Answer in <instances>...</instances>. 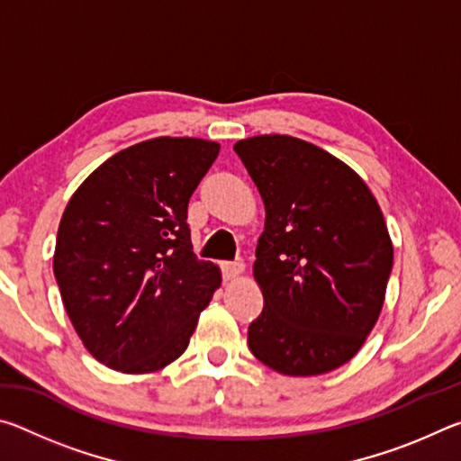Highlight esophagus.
I'll list each match as a JSON object with an SVG mask.
<instances>
[{"label": "esophagus", "mask_w": 461, "mask_h": 461, "mask_svg": "<svg viewBox=\"0 0 461 461\" xmlns=\"http://www.w3.org/2000/svg\"><path fill=\"white\" fill-rule=\"evenodd\" d=\"M241 272H244V262L236 260V262H223L221 264V275L223 280H236Z\"/></svg>", "instance_id": "34e87169"}]
</instances>
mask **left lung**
I'll list each match as a JSON object with an SVG mask.
<instances>
[{"label": "left lung", "mask_w": 461, "mask_h": 461, "mask_svg": "<svg viewBox=\"0 0 461 461\" xmlns=\"http://www.w3.org/2000/svg\"><path fill=\"white\" fill-rule=\"evenodd\" d=\"M233 150L267 209L254 278L264 309L248 346L286 376H317L352 360L376 325L393 241L352 168L293 136H254Z\"/></svg>", "instance_id": "8db88e82"}]
</instances>
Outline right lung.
Instances as JSON below:
<instances>
[{
  "instance_id": "1",
  "label": "right lung",
  "mask_w": 461,
  "mask_h": 461,
  "mask_svg": "<svg viewBox=\"0 0 461 461\" xmlns=\"http://www.w3.org/2000/svg\"><path fill=\"white\" fill-rule=\"evenodd\" d=\"M220 154L201 138H152L93 170L62 213L54 278L89 354L126 374L181 356L221 272L197 260L193 191Z\"/></svg>"
}]
</instances>
